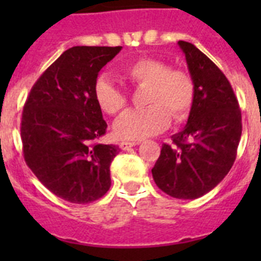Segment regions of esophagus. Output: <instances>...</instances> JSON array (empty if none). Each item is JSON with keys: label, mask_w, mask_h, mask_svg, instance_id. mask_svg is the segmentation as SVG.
<instances>
[{"label": "esophagus", "mask_w": 261, "mask_h": 261, "mask_svg": "<svg viewBox=\"0 0 261 261\" xmlns=\"http://www.w3.org/2000/svg\"><path fill=\"white\" fill-rule=\"evenodd\" d=\"M136 145H138L137 141H123L120 142V149H121V150H128V149L136 146Z\"/></svg>", "instance_id": "1"}]
</instances>
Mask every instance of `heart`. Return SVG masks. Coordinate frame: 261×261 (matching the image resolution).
Instances as JSON below:
<instances>
[{
  "mask_svg": "<svg viewBox=\"0 0 261 261\" xmlns=\"http://www.w3.org/2000/svg\"><path fill=\"white\" fill-rule=\"evenodd\" d=\"M129 85L146 86L145 110H130L117 119L115 133L124 140H142L163 132L171 121L186 119L195 100V84L187 71L168 68L155 57H140L120 70ZM99 108L107 115H116L125 108L128 96L107 77H100L94 86Z\"/></svg>",
  "mask_w": 261,
  "mask_h": 261,
  "instance_id": "heart-1",
  "label": "heart"
}]
</instances>
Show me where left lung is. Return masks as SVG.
Segmentation results:
<instances>
[{
    "instance_id": "1",
    "label": "left lung",
    "mask_w": 261,
    "mask_h": 261,
    "mask_svg": "<svg viewBox=\"0 0 261 261\" xmlns=\"http://www.w3.org/2000/svg\"><path fill=\"white\" fill-rule=\"evenodd\" d=\"M195 84L187 125L163 144L151 174L159 190L193 200L212 191L230 171L242 136V114L229 80L206 55L179 40Z\"/></svg>"
}]
</instances>
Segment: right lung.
<instances>
[{"instance_id": "1", "label": "right lung", "mask_w": 261, "mask_h": 261, "mask_svg": "<svg viewBox=\"0 0 261 261\" xmlns=\"http://www.w3.org/2000/svg\"><path fill=\"white\" fill-rule=\"evenodd\" d=\"M120 50L69 48L39 77L23 107L24 161L41 184L65 201L87 204L110 190V166L120 149L96 142L107 123L94 86L100 69Z\"/></svg>"}]
</instances>
